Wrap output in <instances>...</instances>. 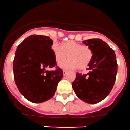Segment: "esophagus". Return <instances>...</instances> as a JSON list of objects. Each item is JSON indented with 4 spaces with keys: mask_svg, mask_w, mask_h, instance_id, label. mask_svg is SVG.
<instances>
[{
    "mask_svg": "<svg viewBox=\"0 0 130 130\" xmlns=\"http://www.w3.org/2000/svg\"><path fill=\"white\" fill-rule=\"evenodd\" d=\"M67 73H68V71L65 70V69H63V74H64V76H65L66 74H67Z\"/></svg>",
    "mask_w": 130,
    "mask_h": 130,
    "instance_id": "1",
    "label": "esophagus"
}]
</instances>
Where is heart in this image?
<instances>
[{"mask_svg": "<svg viewBox=\"0 0 130 130\" xmlns=\"http://www.w3.org/2000/svg\"><path fill=\"white\" fill-rule=\"evenodd\" d=\"M52 50L57 63L62 62L68 57L69 59L67 62L59 64L64 69L78 68L83 70L89 66L93 57V52L88 46L83 45L75 41L63 42L61 46L54 44Z\"/></svg>", "mask_w": 130, "mask_h": 130, "instance_id": "1", "label": "heart"}]
</instances>
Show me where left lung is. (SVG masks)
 <instances>
[{
    "mask_svg": "<svg viewBox=\"0 0 130 130\" xmlns=\"http://www.w3.org/2000/svg\"><path fill=\"white\" fill-rule=\"evenodd\" d=\"M93 52L87 74L76 73L72 87L78 98L88 104H97L110 93L116 78L118 64L114 51L102 40L83 41Z\"/></svg>",
    "mask_w": 130,
    "mask_h": 130,
    "instance_id": "obj_1",
    "label": "left lung"
}]
</instances>
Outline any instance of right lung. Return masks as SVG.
Here are the masks:
<instances>
[{
  "label": "right lung",
  "instance_id": "right-lung-1",
  "mask_svg": "<svg viewBox=\"0 0 130 130\" xmlns=\"http://www.w3.org/2000/svg\"><path fill=\"white\" fill-rule=\"evenodd\" d=\"M49 37L33 35L17 47L13 61L15 83L22 95L33 103L48 101L55 94L63 77L61 68L47 71L56 66Z\"/></svg>",
  "mask_w": 130,
  "mask_h": 130
}]
</instances>
